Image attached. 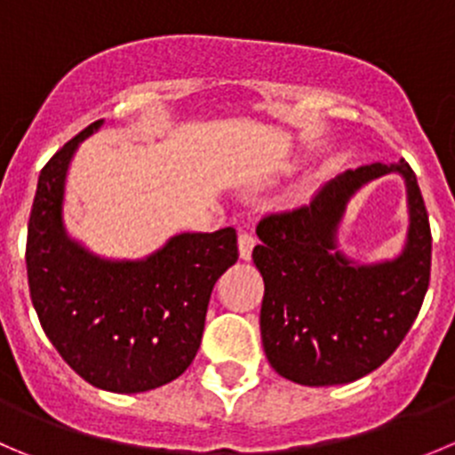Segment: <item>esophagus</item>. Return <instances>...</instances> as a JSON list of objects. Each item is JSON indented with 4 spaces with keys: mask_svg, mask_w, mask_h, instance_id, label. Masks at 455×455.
I'll use <instances>...</instances> for the list:
<instances>
[{
    "mask_svg": "<svg viewBox=\"0 0 455 455\" xmlns=\"http://www.w3.org/2000/svg\"><path fill=\"white\" fill-rule=\"evenodd\" d=\"M237 246H240V258L251 259V253H253V246H255V237L251 235V233L242 231L240 237H237Z\"/></svg>",
    "mask_w": 455,
    "mask_h": 455,
    "instance_id": "esophagus-1",
    "label": "esophagus"
}]
</instances>
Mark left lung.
Instances as JSON below:
<instances>
[{
  "label": "left lung",
  "instance_id": "1",
  "mask_svg": "<svg viewBox=\"0 0 455 455\" xmlns=\"http://www.w3.org/2000/svg\"><path fill=\"white\" fill-rule=\"evenodd\" d=\"M389 172L403 174L408 187V242L398 259L355 265L337 249V227L350 197ZM255 233L253 262L264 280L262 347L282 378L307 387L347 385L398 349L431 275L429 215L407 162L347 171L308 204L267 215Z\"/></svg>",
  "mask_w": 455,
  "mask_h": 455
}]
</instances>
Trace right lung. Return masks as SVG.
Instances as JSON below:
<instances>
[{
    "mask_svg": "<svg viewBox=\"0 0 455 455\" xmlns=\"http://www.w3.org/2000/svg\"><path fill=\"white\" fill-rule=\"evenodd\" d=\"M66 142L39 173L26 268L44 333L77 376L113 394L175 380L196 358L211 291L237 262L235 228L180 233L144 259H106L66 233L64 188L79 144Z\"/></svg>",
    "mask_w": 455,
    "mask_h": 455,
    "instance_id": "obj_1",
    "label": "right lung"
}]
</instances>
